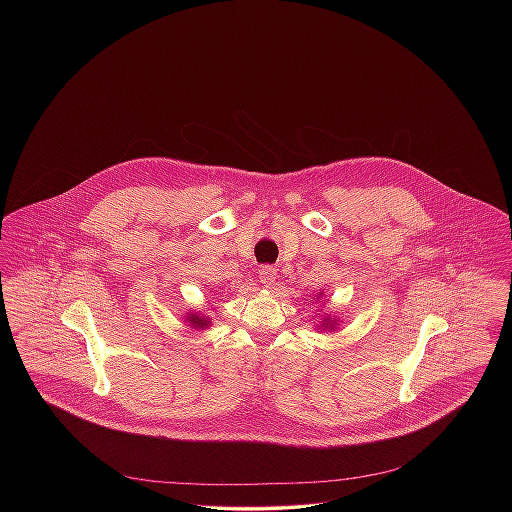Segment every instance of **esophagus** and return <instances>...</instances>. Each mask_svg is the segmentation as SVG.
Wrapping results in <instances>:
<instances>
[{
  "mask_svg": "<svg viewBox=\"0 0 512 512\" xmlns=\"http://www.w3.org/2000/svg\"><path fill=\"white\" fill-rule=\"evenodd\" d=\"M258 278H260V282H262L266 288H272V286L276 284V280H278V268L272 266V264H264V266H260V270H258Z\"/></svg>",
  "mask_w": 512,
  "mask_h": 512,
  "instance_id": "1",
  "label": "esophagus"
}]
</instances>
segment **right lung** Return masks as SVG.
Wrapping results in <instances>:
<instances>
[{"label":"right lung","instance_id":"right-lung-1","mask_svg":"<svg viewBox=\"0 0 512 512\" xmlns=\"http://www.w3.org/2000/svg\"><path fill=\"white\" fill-rule=\"evenodd\" d=\"M191 321H193L195 325H203V323H205V319H199V317H191Z\"/></svg>","mask_w":512,"mask_h":512}]
</instances>
